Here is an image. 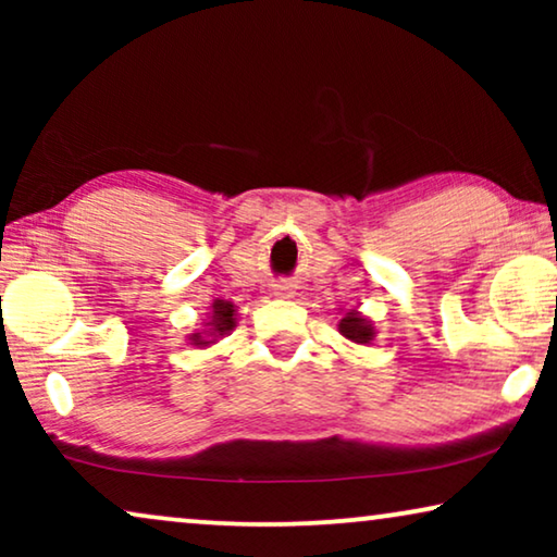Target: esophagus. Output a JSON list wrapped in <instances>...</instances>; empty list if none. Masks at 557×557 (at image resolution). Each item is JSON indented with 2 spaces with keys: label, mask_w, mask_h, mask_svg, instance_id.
Instances as JSON below:
<instances>
[{
  "label": "esophagus",
  "mask_w": 557,
  "mask_h": 557,
  "mask_svg": "<svg viewBox=\"0 0 557 557\" xmlns=\"http://www.w3.org/2000/svg\"><path fill=\"white\" fill-rule=\"evenodd\" d=\"M276 294L281 296V299H288V296H294L292 286H288V284H278V286H276Z\"/></svg>",
  "instance_id": "obj_1"
}]
</instances>
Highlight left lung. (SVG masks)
Instances as JSON below:
<instances>
[{"instance_id":"obj_1","label":"left lung","mask_w":557,"mask_h":557,"mask_svg":"<svg viewBox=\"0 0 557 557\" xmlns=\"http://www.w3.org/2000/svg\"><path fill=\"white\" fill-rule=\"evenodd\" d=\"M339 332L345 334L347 339H352V342H370L372 339V326L364 322V319H360L355 314V311H349V314L342 319L339 322Z\"/></svg>"}]
</instances>
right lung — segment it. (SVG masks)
Masks as SVG:
<instances>
[{
  "mask_svg": "<svg viewBox=\"0 0 557 557\" xmlns=\"http://www.w3.org/2000/svg\"><path fill=\"white\" fill-rule=\"evenodd\" d=\"M233 314H235V307H233L231 301H220L218 299L215 304H212V322H210L212 332L223 334V332L231 330V326H233ZM195 342H197V345H202L197 334H195Z\"/></svg>",
  "mask_w": 557,
  "mask_h": 557,
  "instance_id": "right-lung-1",
  "label": "right lung"
}]
</instances>
